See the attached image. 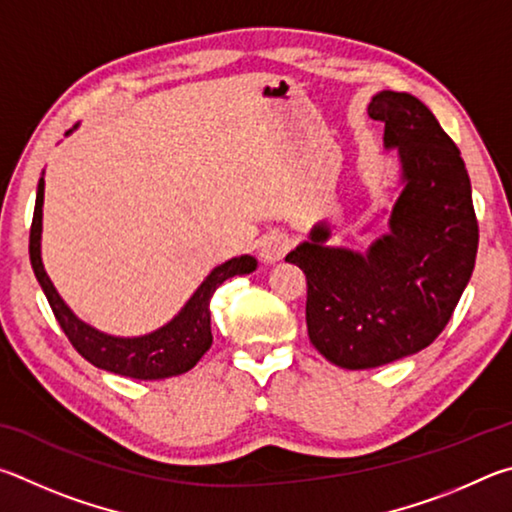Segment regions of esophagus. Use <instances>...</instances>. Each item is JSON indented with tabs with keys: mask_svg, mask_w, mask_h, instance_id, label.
<instances>
[{
	"mask_svg": "<svg viewBox=\"0 0 512 512\" xmlns=\"http://www.w3.org/2000/svg\"><path fill=\"white\" fill-rule=\"evenodd\" d=\"M292 245V238L285 231H272L267 233L261 242V258L265 263H276L288 254V249Z\"/></svg>",
	"mask_w": 512,
	"mask_h": 512,
	"instance_id": "34e87169",
	"label": "esophagus"
}]
</instances>
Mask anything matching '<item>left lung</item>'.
<instances>
[{"instance_id":"8db88e82","label":"left lung","mask_w":512,"mask_h":512,"mask_svg":"<svg viewBox=\"0 0 512 512\" xmlns=\"http://www.w3.org/2000/svg\"><path fill=\"white\" fill-rule=\"evenodd\" d=\"M369 116L398 148L400 197L389 233L360 254L326 247L324 222L285 256L308 281L312 346L342 369L362 371L423 351L443 333L468 285L479 247L472 186L459 148L425 103L380 92Z\"/></svg>"}]
</instances>
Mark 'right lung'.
<instances>
[{"label":"right lung","mask_w":512,"mask_h":512,"mask_svg":"<svg viewBox=\"0 0 512 512\" xmlns=\"http://www.w3.org/2000/svg\"><path fill=\"white\" fill-rule=\"evenodd\" d=\"M42 202H44V179L38 182V195H35V209L29 236V254L35 279L42 285L44 297L56 315L60 328L65 330L71 346L85 357L87 362L103 371L134 380H164L173 375H182L191 371L200 362V357L209 351L211 335V310L209 303L213 292L220 285L238 274H249L256 270L254 256H240L222 263L206 276L200 288L195 290L186 306L179 310L175 319H170L166 326L150 335L141 337H112L101 330L92 328L85 321H80L74 312L67 308V303L60 299V294L53 288L51 279L44 272L40 256V238H42Z\"/></svg>","instance_id":"right-lung-1"}]
</instances>
